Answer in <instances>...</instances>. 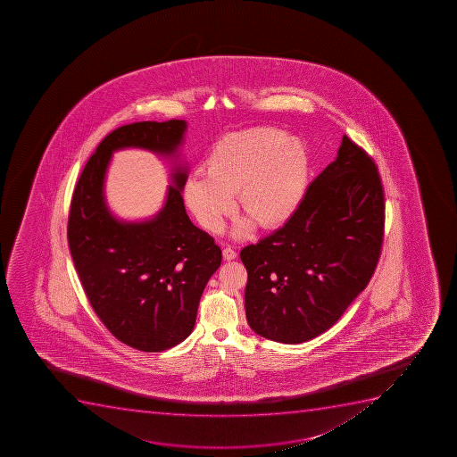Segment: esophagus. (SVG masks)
<instances>
[{"instance_id": "1", "label": "esophagus", "mask_w": 457, "mask_h": 457, "mask_svg": "<svg viewBox=\"0 0 457 457\" xmlns=\"http://www.w3.org/2000/svg\"><path fill=\"white\" fill-rule=\"evenodd\" d=\"M236 258V250H232L231 247H226V249H223V259H225V261H234Z\"/></svg>"}]
</instances>
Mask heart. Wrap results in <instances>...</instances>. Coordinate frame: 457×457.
Here are the masks:
<instances>
[{"label": "heart", "mask_w": 457, "mask_h": 457, "mask_svg": "<svg viewBox=\"0 0 457 457\" xmlns=\"http://www.w3.org/2000/svg\"><path fill=\"white\" fill-rule=\"evenodd\" d=\"M205 171L186 177L183 196L199 223L220 231L238 194L243 212L250 217L234 229L245 238L253 220L265 229L286 225L296 214L310 179V154L299 137L274 128H250L217 141L208 154Z\"/></svg>", "instance_id": "heart-1"}]
</instances>
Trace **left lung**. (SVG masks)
Listing matches in <instances>:
<instances>
[{
	"mask_svg": "<svg viewBox=\"0 0 457 457\" xmlns=\"http://www.w3.org/2000/svg\"><path fill=\"white\" fill-rule=\"evenodd\" d=\"M383 231L377 167L343 136L337 158L308 186L296 214L241 250L250 328L285 344L305 343L332 328L370 283Z\"/></svg>",
	"mask_w": 457,
	"mask_h": 457,
	"instance_id": "obj_1",
	"label": "left lung"
}]
</instances>
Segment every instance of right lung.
Instances as JSON below:
<instances>
[{
	"mask_svg": "<svg viewBox=\"0 0 457 457\" xmlns=\"http://www.w3.org/2000/svg\"><path fill=\"white\" fill-rule=\"evenodd\" d=\"M187 122H137L114 129L87 161L72 195L68 245L83 289L105 328L129 347L163 352L194 330L199 299L221 252L190 221L181 198ZM147 149L172 163L162 210L125 221L109 210L104 177L114 151Z\"/></svg>",
	"mask_w": 457,
	"mask_h": 457,
	"instance_id": "1",
	"label": "right lung"
}]
</instances>
